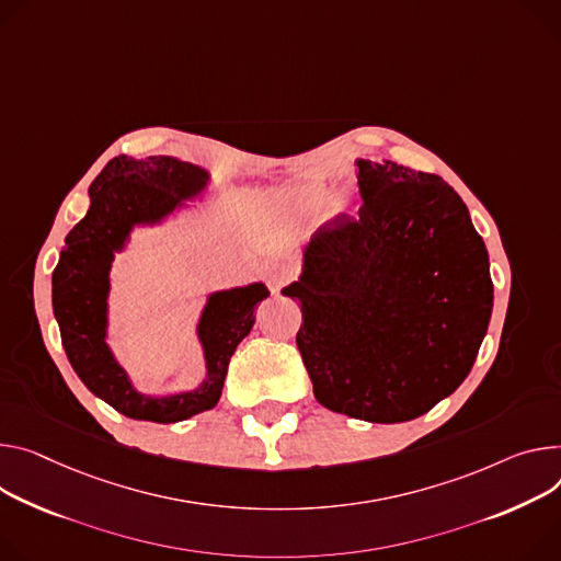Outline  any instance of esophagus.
I'll return each instance as SVG.
<instances>
[{"label": "esophagus", "mask_w": 561, "mask_h": 561, "mask_svg": "<svg viewBox=\"0 0 561 561\" xmlns=\"http://www.w3.org/2000/svg\"><path fill=\"white\" fill-rule=\"evenodd\" d=\"M266 279H268L273 290H279L284 284H288L293 279V273L282 262H273V264L266 266Z\"/></svg>", "instance_id": "1"}]
</instances>
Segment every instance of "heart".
Wrapping results in <instances>:
<instances>
[{
  "instance_id": "b5f03b06",
  "label": "heart",
  "mask_w": 561,
  "mask_h": 561,
  "mask_svg": "<svg viewBox=\"0 0 561 561\" xmlns=\"http://www.w3.org/2000/svg\"><path fill=\"white\" fill-rule=\"evenodd\" d=\"M351 210H353L351 201H348V198H342V201H337V203H335V208H333V217H340V215H348Z\"/></svg>"
}]
</instances>
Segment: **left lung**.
Segmentation results:
<instances>
[{
	"mask_svg": "<svg viewBox=\"0 0 561 561\" xmlns=\"http://www.w3.org/2000/svg\"><path fill=\"white\" fill-rule=\"evenodd\" d=\"M363 206L301 250L297 348L327 410L367 423L427 414L461 385L488 333L490 260L440 176L358 163Z\"/></svg>",
	"mask_w": 561,
	"mask_h": 561,
	"instance_id": "1",
	"label": "left lung"
}]
</instances>
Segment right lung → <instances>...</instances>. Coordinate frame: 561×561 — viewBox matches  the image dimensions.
<instances>
[{
    "mask_svg": "<svg viewBox=\"0 0 561 561\" xmlns=\"http://www.w3.org/2000/svg\"><path fill=\"white\" fill-rule=\"evenodd\" d=\"M210 172L174 157H116L89 185V210L65 239L54 271V316L67 358L84 387L134 421L179 423L213 410L228 365L254 324V309L271 290L262 282L215 290L196 324L206 378L194 389L147 396L136 389L107 342L112 264L134 228L161 226L198 198Z\"/></svg>",
    "mask_w": 561,
    "mask_h": 561,
    "instance_id": "add662e5",
    "label": "right lung"
}]
</instances>
